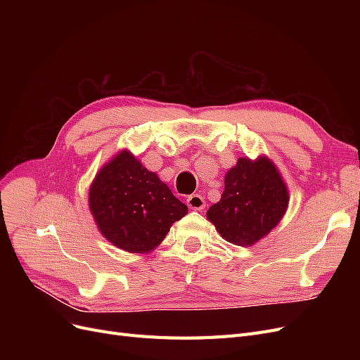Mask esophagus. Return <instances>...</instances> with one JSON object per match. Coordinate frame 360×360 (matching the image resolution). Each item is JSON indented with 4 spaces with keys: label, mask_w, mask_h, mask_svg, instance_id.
<instances>
[{
    "label": "esophagus",
    "mask_w": 360,
    "mask_h": 360,
    "mask_svg": "<svg viewBox=\"0 0 360 360\" xmlns=\"http://www.w3.org/2000/svg\"><path fill=\"white\" fill-rule=\"evenodd\" d=\"M188 205L191 207L192 210H202L205 207V201L204 198L201 197L200 193H193V195H189L188 200H186Z\"/></svg>",
    "instance_id": "obj_1"
}]
</instances>
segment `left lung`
Here are the masks:
<instances>
[{"instance_id": "left-lung-1", "label": "left lung", "mask_w": 360, "mask_h": 360, "mask_svg": "<svg viewBox=\"0 0 360 360\" xmlns=\"http://www.w3.org/2000/svg\"><path fill=\"white\" fill-rule=\"evenodd\" d=\"M288 205V191L267 158H240L226 172L221 201L207 217L216 230L237 246H250L275 228Z\"/></svg>"}]
</instances>
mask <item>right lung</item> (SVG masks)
<instances>
[{
    "label": "right lung",
    "mask_w": 360,
    "mask_h": 360,
    "mask_svg": "<svg viewBox=\"0 0 360 360\" xmlns=\"http://www.w3.org/2000/svg\"><path fill=\"white\" fill-rule=\"evenodd\" d=\"M90 209L108 240L134 254L156 248L171 225L188 213L186 204L129 151L118 153L97 174Z\"/></svg>",
    "instance_id": "add662e5"
}]
</instances>
